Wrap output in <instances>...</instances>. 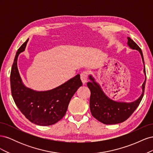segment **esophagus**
<instances>
[{
	"instance_id": "34e87169",
	"label": "esophagus",
	"mask_w": 153,
	"mask_h": 153,
	"mask_svg": "<svg viewBox=\"0 0 153 153\" xmlns=\"http://www.w3.org/2000/svg\"><path fill=\"white\" fill-rule=\"evenodd\" d=\"M87 78H88V73L87 71H84L81 73L80 78H81L83 84H85V83L87 81Z\"/></svg>"
}]
</instances>
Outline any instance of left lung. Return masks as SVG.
<instances>
[{
    "instance_id": "left-lung-1",
    "label": "left lung",
    "mask_w": 153,
    "mask_h": 153,
    "mask_svg": "<svg viewBox=\"0 0 153 153\" xmlns=\"http://www.w3.org/2000/svg\"><path fill=\"white\" fill-rule=\"evenodd\" d=\"M128 45L130 48L137 50L140 52L144 65V61L140 48L129 37L128 38ZM143 73L145 74L146 78L142 85V94L136 101L131 103L119 102L110 99L104 93L100 85L95 82L94 78L92 75H89L91 82H87V85L91 91L89 103L92 116L105 124H118L128 119L139 105L143 96L146 81L145 65L143 68Z\"/></svg>"
}]
</instances>
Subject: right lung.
<instances>
[{
  "label": "right lung",
  "mask_w": 153,
  "mask_h": 153,
  "mask_svg": "<svg viewBox=\"0 0 153 153\" xmlns=\"http://www.w3.org/2000/svg\"><path fill=\"white\" fill-rule=\"evenodd\" d=\"M27 39L18 50L10 75L13 98L17 107L29 121L39 126H50L60 121L66 114L74 94L82 85L78 74L64 84L47 91H36L23 84L17 67L19 54L25 49Z\"/></svg>",
  "instance_id": "obj_1"
}]
</instances>
